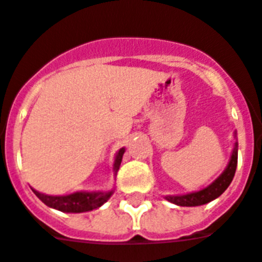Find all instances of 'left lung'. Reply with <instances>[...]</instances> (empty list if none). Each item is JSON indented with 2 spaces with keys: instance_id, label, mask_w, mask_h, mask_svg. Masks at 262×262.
I'll return each mask as SVG.
<instances>
[{
  "instance_id": "left-lung-1",
  "label": "left lung",
  "mask_w": 262,
  "mask_h": 262,
  "mask_svg": "<svg viewBox=\"0 0 262 262\" xmlns=\"http://www.w3.org/2000/svg\"><path fill=\"white\" fill-rule=\"evenodd\" d=\"M236 137L237 136L234 133V138ZM237 156H238V144L236 141L234 142V146H233L232 156H230V160L228 162V165H226L225 170L210 185L201 189V190L186 193V194L165 195V200H168L169 202H172V204H176V205L179 206H200L204 205V204H208V202L213 201V200H216L217 197H220L228 189V186L232 182L233 177H234V173H236L237 168Z\"/></svg>"
}]
</instances>
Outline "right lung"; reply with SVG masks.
<instances>
[{
    "mask_svg": "<svg viewBox=\"0 0 262 262\" xmlns=\"http://www.w3.org/2000/svg\"><path fill=\"white\" fill-rule=\"evenodd\" d=\"M124 153L125 148H121L116 153V158H114L113 162L114 176H117ZM32 190L45 205L65 213H83L97 209L111 199V195L114 192V189H112V190H107V192L98 190V192H74L68 195H49L37 192L36 189H32Z\"/></svg>",
    "mask_w": 262,
    "mask_h": 262,
    "instance_id": "right-lung-1",
    "label": "right lung"
}]
</instances>
